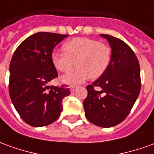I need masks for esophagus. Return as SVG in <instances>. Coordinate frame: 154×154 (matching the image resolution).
<instances>
[{
	"instance_id": "1",
	"label": "esophagus",
	"mask_w": 154,
	"mask_h": 154,
	"mask_svg": "<svg viewBox=\"0 0 154 154\" xmlns=\"http://www.w3.org/2000/svg\"><path fill=\"white\" fill-rule=\"evenodd\" d=\"M70 90H71V92H74L77 90V87H75V86H71V87H70Z\"/></svg>"
}]
</instances>
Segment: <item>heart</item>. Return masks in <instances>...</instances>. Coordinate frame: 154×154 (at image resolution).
Here are the masks:
<instances>
[{
	"instance_id": "b5f03b06",
	"label": "heart",
	"mask_w": 154,
	"mask_h": 154,
	"mask_svg": "<svg viewBox=\"0 0 154 154\" xmlns=\"http://www.w3.org/2000/svg\"><path fill=\"white\" fill-rule=\"evenodd\" d=\"M65 52L54 51L51 62L57 69L66 72L74 64L77 67L62 77L67 84H79L90 77L98 78L108 68L112 59V51L107 45L88 37H76L63 44Z\"/></svg>"
}]
</instances>
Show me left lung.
Masks as SVG:
<instances>
[{
  "label": "left lung",
  "instance_id": "8db88e82",
  "mask_svg": "<svg viewBox=\"0 0 154 154\" xmlns=\"http://www.w3.org/2000/svg\"><path fill=\"white\" fill-rule=\"evenodd\" d=\"M100 36L107 40L112 59L107 71L87 87L83 107L89 122L111 128L127 118L139 95L140 66L135 53L123 41L106 34ZM94 86L101 87V91L94 90Z\"/></svg>",
  "mask_w": 154,
  "mask_h": 154
}]
</instances>
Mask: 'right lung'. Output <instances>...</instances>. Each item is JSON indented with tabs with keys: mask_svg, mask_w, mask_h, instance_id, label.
I'll return each instance as SVG.
<instances>
[{
	"mask_svg": "<svg viewBox=\"0 0 154 154\" xmlns=\"http://www.w3.org/2000/svg\"><path fill=\"white\" fill-rule=\"evenodd\" d=\"M67 36L37 32L24 40L12 56L9 94L18 114L30 126L43 127L54 122L62 112V100L71 93L66 85H47L57 77L51 53Z\"/></svg>",
	"mask_w": 154,
	"mask_h": 154,
	"instance_id": "obj_1",
	"label": "right lung"
}]
</instances>
